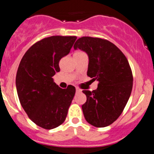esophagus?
Wrapping results in <instances>:
<instances>
[{
	"label": "esophagus",
	"instance_id": "obj_1",
	"mask_svg": "<svg viewBox=\"0 0 154 154\" xmlns=\"http://www.w3.org/2000/svg\"><path fill=\"white\" fill-rule=\"evenodd\" d=\"M81 92V89H79V88H76V92H77V93H79V92Z\"/></svg>",
	"mask_w": 154,
	"mask_h": 154
}]
</instances>
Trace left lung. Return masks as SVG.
I'll list each match as a JSON object with an SVG mask.
<instances>
[{
  "instance_id": "8db88e82",
  "label": "left lung",
  "mask_w": 154,
  "mask_h": 154,
  "mask_svg": "<svg viewBox=\"0 0 154 154\" xmlns=\"http://www.w3.org/2000/svg\"><path fill=\"white\" fill-rule=\"evenodd\" d=\"M74 48L87 53V75L98 81L97 89L83 91L86 95L82 105L85 119L95 127L109 126L120 117L132 92L133 77L129 62L117 46L98 37H80Z\"/></svg>"
}]
</instances>
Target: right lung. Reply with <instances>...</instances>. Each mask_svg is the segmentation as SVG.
<instances>
[{
	"label": "right lung",
	"instance_id": "right-lung-1",
	"mask_svg": "<svg viewBox=\"0 0 154 154\" xmlns=\"http://www.w3.org/2000/svg\"><path fill=\"white\" fill-rule=\"evenodd\" d=\"M75 36H52L31 46L21 60L16 85L21 105L36 125L45 129L64 123L75 95L71 85L62 89L53 77L60 71L59 61L70 53Z\"/></svg>",
	"mask_w": 154,
	"mask_h": 154
}]
</instances>
